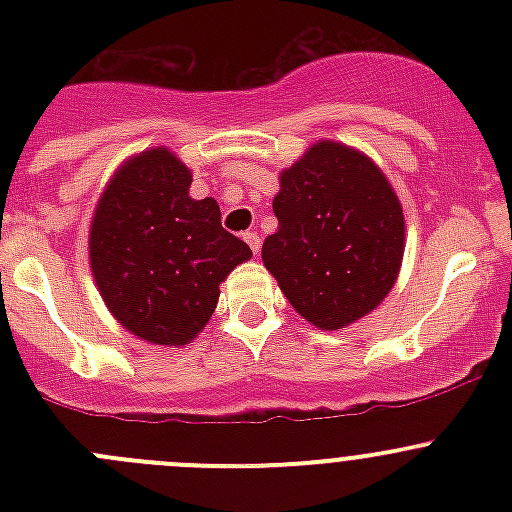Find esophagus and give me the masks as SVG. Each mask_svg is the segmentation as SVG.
I'll list each match as a JSON object with an SVG mask.
<instances>
[{"label":"esophagus","mask_w":512,"mask_h":512,"mask_svg":"<svg viewBox=\"0 0 512 512\" xmlns=\"http://www.w3.org/2000/svg\"><path fill=\"white\" fill-rule=\"evenodd\" d=\"M242 240L247 242V245H250V250L255 252V255H260V245H262V240H260V235H257V232H245V235H242Z\"/></svg>","instance_id":"1"}]
</instances>
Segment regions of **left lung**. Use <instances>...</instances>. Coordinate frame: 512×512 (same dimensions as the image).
<instances>
[{
    "instance_id": "obj_1",
    "label": "left lung",
    "mask_w": 512,
    "mask_h": 512,
    "mask_svg": "<svg viewBox=\"0 0 512 512\" xmlns=\"http://www.w3.org/2000/svg\"><path fill=\"white\" fill-rule=\"evenodd\" d=\"M262 262L299 317L334 332L394 289L406 223L394 185L366 153L317 141L280 173Z\"/></svg>"
}]
</instances>
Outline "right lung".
I'll list each match as a JSON object with an SVG mask.
<instances>
[{
  "label": "right lung",
  "mask_w": 512,
  "mask_h": 512,
  "mask_svg": "<svg viewBox=\"0 0 512 512\" xmlns=\"http://www.w3.org/2000/svg\"><path fill=\"white\" fill-rule=\"evenodd\" d=\"M193 173L165 146L118 165L98 198L89 265L126 332L158 347L193 342L218 307L220 285L252 250L220 225L213 198H190Z\"/></svg>",
  "instance_id": "obj_1"
}]
</instances>
